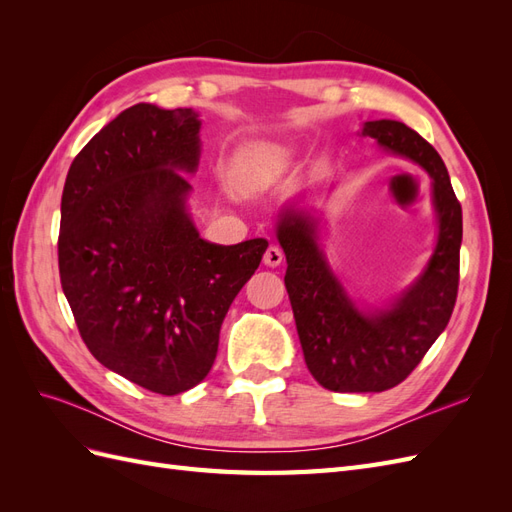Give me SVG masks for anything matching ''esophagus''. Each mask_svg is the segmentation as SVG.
<instances>
[{
	"instance_id": "esophagus-1",
	"label": "esophagus",
	"mask_w": 512,
	"mask_h": 512,
	"mask_svg": "<svg viewBox=\"0 0 512 512\" xmlns=\"http://www.w3.org/2000/svg\"><path fill=\"white\" fill-rule=\"evenodd\" d=\"M282 258H284V254H282L280 247L269 245L265 256H262V262H265L267 267H280L282 265Z\"/></svg>"
}]
</instances>
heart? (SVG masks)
Segmentation results:
<instances>
[{
  "mask_svg": "<svg viewBox=\"0 0 512 512\" xmlns=\"http://www.w3.org/2000/svg\"><path fill=\"white\" fill-rule=\"evenodd\" d=\"M269 177V160L267 156L256 151H241L228 162V179L235 188L250 192L260 188Z\"/></svg>",
  "mask_w": 512,
  "mask_h": 512,
  "instance_id": "b5f03b06",
  "label": "heart"
}]
</instances>
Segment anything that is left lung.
<instances>
[{"label":"left lung","instance_id":"obj_1","mask_svg":"<svg viewBox=\"0 0 512 512\" xmlns=\"http://www.w3.org/2000/svg\"><path fill=\"white\" fill-rule=\"evenodd\" d=\"M359 134L429 175L436 243L410 286L367 305L352 297L324 254L320 213L303 198L282 205L275 235L288 262L284 282L305 365L335 393H380L406 380L446 329L459 286L461 205L438 151L395 119L365 121Z\"/></svg>","mask_w":512,"mask_h":512}]
</instances>
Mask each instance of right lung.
<instances>
[{"label": "right lung", "mask_w": 512, "mask_h": 512, "mask_svg": "<svg viewBox=\"0 0 512 512\" xmlns=\"http://www.w3.org/2000/svg\"><path fill=\"white\" fill-rule=\"evenodd\" d=\"M194 108L141 102L74 158L61 194L59 275L89 352L160 395L203 382L230 303L267 239L200 237L188 200L200 162Z\"/></svg>", "instance_id": "add662e5"}]
</instances>
